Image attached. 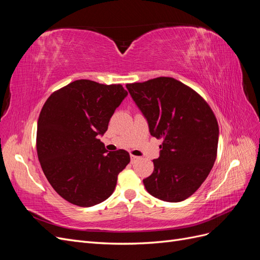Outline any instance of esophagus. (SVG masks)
<instances>
[{"mask_svg":"<svg viewBox=\"0 0 260 260\" xmlns=\"http://www.w3.org/2000/svg\"><path fill=\"white\" fill-rule=\"evenodd\" d=\"M140 158L138 156H135V155H131L130 156V160H131V164H136Z\"/></svg>","mask_w":260,"mask_h":260,"instance_id":"1","label":"esophagus"}]
</instances>
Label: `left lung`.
Returning a JSON list of instances; mask_svg holds the SVG:
<instances>
[{
  "mask_svg": "<svg viewBox=\"0 0 260 260\" xmlns=\"http://www.w3.org/2000/svg\"><path fill=\"white\" fill-rule=\"evenodd\" d=\"M125 86L151 136L162 139L153 174L143 180L146 191L165 202L186 200L206 180L216 160L219 127L214 113L199 93L174 78Z\"/></svg>",
  "mask_w": 260,
  "mask_h": 260,
  "instance_id": "obj_1",
  "label": "left lung"
}]
</instances>
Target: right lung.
<instances>
[{
  "instance_id": "right-lung-1",
  "label": "right lung",
  "mask_w": 260,
  "mask_h": 260,
  "mask_svg": "<svg viewBox=\"0 0 260 260\" xmlns=\"http://www.w3.org/2000/svg\"><path fill=\"white\" fill-rule=\"evenodd\" d=\"M128 95L121 84L76 80L51 94L39 116L37 152L50 184L80 207L104 202L130 162L124 149L107 153L99 136Z\"/></svg>"
}]
</instances>
